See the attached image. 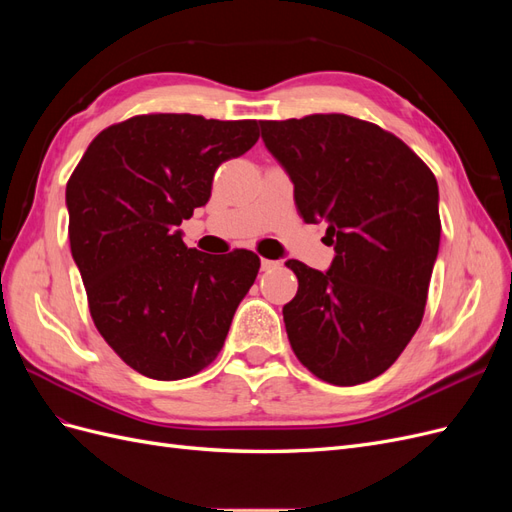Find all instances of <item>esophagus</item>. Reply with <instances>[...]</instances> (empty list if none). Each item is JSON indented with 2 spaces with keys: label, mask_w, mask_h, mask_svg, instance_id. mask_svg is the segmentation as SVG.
<instances>
[{
  "label": "esophagus",
  "mask_w": 512,
  "mask_h": 512,
  "mask_svg": "<svg viewBox=\"0 0 512 512\" xmlns=\"http://www.w3.org/2000/svg\"><path fill=\"white\" fill-rule=\"evenodd\" d=\"M277 267H280V262L267 260V258H262V260H260V269H262V271H273V269H277Z\"/></svg>",
  "instance_id": "1"
}]
</instances>
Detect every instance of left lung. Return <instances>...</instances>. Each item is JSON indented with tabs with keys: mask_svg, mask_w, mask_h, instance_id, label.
Listing matches in <instances>:
<instances>
[{
	"mask_svg": "<svg viewBox=\"0 0 512 512\" xmlns=\"http://www.w3.org/2000/svg\"><path fill=\"white\" fill-rule=\"evenodd\" d=\"M307 224L327 222L329 271L299 260L284 305L297 359L320 380L354 386L384 374L423 320L440 247L438 181L391 132L348 115L260 121Z\"/></svg>",
	"mask_w": 512,
	"mask_h": 512,
	"instance_id": "left-lung-1",
	"label": "left lung"
}]
</instances>
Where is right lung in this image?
Segmentation results:
<instances>
[{"instance_id": "right-lung-1", "label": "right lung", "mask_w": 512, "mask_h": 512, "mask_svg": "<svg viewBox=\"0 0 512 512\" xmlns=\"http://www.w3.org/2000/svg\"><path fill=\"white\" fill-rule=\"evenodd\" d=\"M258 136L252 119L138 115L102 130L74 168L72 258L96 329L138 374L190 378L222 350L260 258L198 252L177 226L207 205L218 166Z\"/></svg>"}]
</instances>
